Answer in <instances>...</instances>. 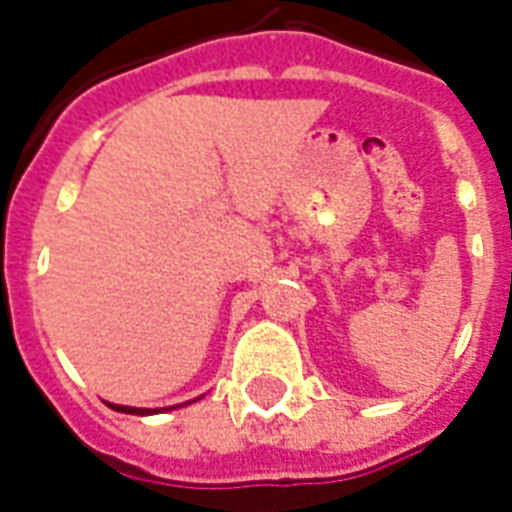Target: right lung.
Masks as SVG:
<instances>
[{"mask_svg":"<svg viewBox=\"0 0 512 512\" xmlns=\"http://www.w3.org/2000/svg\"><path fill=\"white\" fill-rule=\"evenodd\" d=\"M109 406L115 408V411H123V414H150V408H131V406H115V403H109Z\"/></svg>","mask_w":512,"mask_h":512,"instance_id":"right-lung-1","label":"right lung"}]
</instances>
